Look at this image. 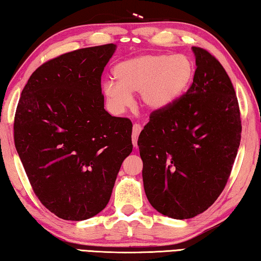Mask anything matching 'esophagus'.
<instances>
[{
    "mask_svg": "<svg viewBox=\"0 0 261 261\" xmlns=\"http://www.w3.org/2000/svg\"><path fill=\"white\" fill-rule=\"evenodd\" d=\"M143 127H141L140 124H137L135 123L134 127H132V144H134L135 147H138V145H137V140H138V136L140 134V131Z\"/></svg>",
    "mask_w": 261,
    "mask_h": 261,
    "instance_id": "1",
    "label": "esophagus"
}]
</instances>
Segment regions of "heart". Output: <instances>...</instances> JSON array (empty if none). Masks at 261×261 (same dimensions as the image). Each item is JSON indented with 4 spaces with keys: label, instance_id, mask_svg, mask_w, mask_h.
<instances>
[{
    "label": "heart",
    "instance_id": "1",
    "mask_svg": "<svg viewBox=\"0 0 261 261\" xmlns=\"http://www.w3.org/2000/svg\"><path fill=\"white\" fill-rule=\"evenodd\" d=\"M114 74L117 82L108 79L102 84L113 113L124 112L136 92H139L145 108L159 112L171 107L185 93L192 83L194 68L184 55L145 54L118 63Z\"/></svg>",
    "mask_w": 261,
    "mask_h": 261
}]
</instances>
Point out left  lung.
Segmentation results:
<instances>
[{
	"label": "left lung",
	"instance_id": "1",
	"mask_svg": "<svg viewBox=\"0 0 261 261\" xmlns=\"http://www.w3.org/2000/svg\"><path fill=\"white\" fill-rule=\"evenodd\" d=\"M193 83L177 102L152 113L138 138L143 182L154 208L184 220L214 204L241 141V114L230 78L208 51L192 47Z\"/></svg>",
	"mask_w": 261,
	"mask_h": 261
}]
</instances>
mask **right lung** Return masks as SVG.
Masks as SVG:
<instances>
[{"label":"right lung","mask_w":261,"mask_h":261,"mask_svg":"<svg viewBox=\"0 0 261 261\" xmlns=\"http://www.w3.org/2000/svg\"><path fill=\"white\" fill-rule=\"evenodd\" d=\"M116 47L83 48L46 62L17 106V153L39 200L63 220L100 213L132 152L131 121L112 116L101 92V74Z\"/></svg>","instance_id":"add662e5"}]
</instances>
